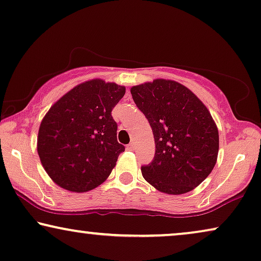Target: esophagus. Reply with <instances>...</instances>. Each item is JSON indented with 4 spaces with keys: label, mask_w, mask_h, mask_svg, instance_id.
I'll return each instance as SVG.
<instances>
[{
    "label": "esophagus",
    "mask_w": 261,
    "mask_h": 261,
    "mask_svg": "<svg viewBox=\"0 0 261 261\" xmlns=\"http://www.w3.org/2000/svg\"><path fill=\"white\" fill-rule=\"evenodd\" d=\"M135 148H136V146H135V143L134 142L130 143V144L127 145V150H135Z\"/></svg>",
    "instance_id": "34e87169"
}]
</instances>
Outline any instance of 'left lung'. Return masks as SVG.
<instances>
[{
	"mask_svg": "<svg viewBox=\"0 0 261 261\" xmlns=\"http://www.w3.org/2000/svg\"><path fill=\"white\" fill-rule=\"evenodd\" d=\"M130 91L155 138V157L142 167L143 177L171 195L196 188L218 160L219 131L211 112L188 87L174 80L155 79Z\"/></svg>",
	"mask_w": 261,
	"mask_h": 261,
	"instance_id": "left-lung-1",
	"label": "left lung"
}]
</instances>
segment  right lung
I'll list each match as a JSON object with an SVG mask.
<instances>
[{"instance_id": "obj_1", "label": "right lung", "mask_w": 261, "mask_h": 261, "mask_svg": "<svg viewBox=\"0 0 261 261\" xmlns=\"http://www.w3.org/2000/svg\"><path fill=\"white\" fill-rule=\"evenodd\" d=\"M124 94V86L92 79L62 95L43 117L38 153L59 187L85 193L111 174L125 150L117 142V123L111 116Z\"/></svg>"}]
</instances>
